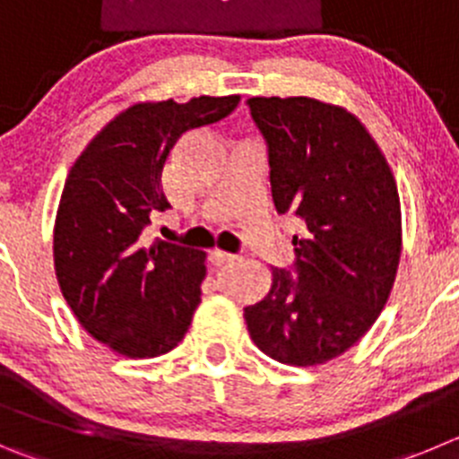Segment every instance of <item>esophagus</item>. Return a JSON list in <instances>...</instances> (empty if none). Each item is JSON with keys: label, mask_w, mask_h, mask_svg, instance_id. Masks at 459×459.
I'll return each instance as SVG.
<instances>
[{"label": "esophagus", "mask_w": 459, "mask_h": 459, "mask_svg": "<svg viewBox=\"0 0 459 459\" xmlns=\"http://www.w3.org/2000/svg\"><path fill=\"white\" fill-rule=\"evenodd\" d=\"M210 263L215 264V267H221V264H226V263H233L235 260V255H230V254H224V251H210Z\"/></svg>", "instance_id": "obj_1"}]
</instances>
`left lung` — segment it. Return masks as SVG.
<instances>
[{"mask_svg":"<svg viewBox=\"0 0 459 459\" xmlns=\"http://www.w3.org/2000/svg\"><path fill=\"white\" fill-rule=\"evenodd\" d=\"M267 140L281 215L299 221L294 273L272 267L269 290L244 307L254 344L290 367L326 365L383 312L403 251L394 171L358 115L312 97H251Z\"/></svg>","mask_w":459,"mask_h":459,"instance_id":"left-lung-1","label":"left lung"}]
</instances>
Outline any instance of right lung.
<instances>
[{
  "label": "right lung",
  "instance_id": "right-lung-1",
  "mask_svg": "<svg viewBox=\"0 0 459 459\" xmlns=\"http://www.w3.org/2000/svg\"><path fill=\"white\" fill-rule=\"evenodd\" d=\"M239 94L138 101L115 115L67 174L54 221V269L85 333L124 358L169 353L201 303L204 251L143 244L153 210L169 208L162 167L183 133L229 117Z\"/></svg>",
  "mask_w": 459,
  "mask_h": 459
}]
</instances>
